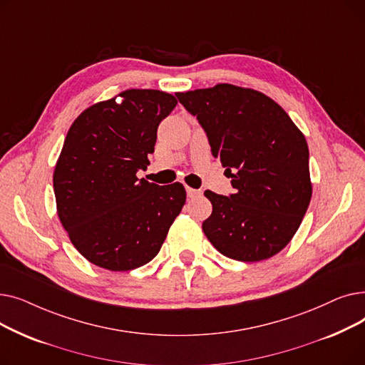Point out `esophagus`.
Returning a JSON list of instances; mask_svg holds the SVG:
<instances>
[{
  "label": "esophagus",
  "instance_id": "34e87169",
  "mask_svg": "<svg viewBox=\"0 0 365 365\" xmlns=\"http://www.w3.org/2000/svg\"><path fill=\"white\" fill-rule=\"evenodd\" d=\"M186 194H187L189 198H198V197L202 195V192H201L200 189H192V187H189V186H186Z\"/></svg>",
  "mask_w": 365,
  "mask_h": 365
}]
</instances>
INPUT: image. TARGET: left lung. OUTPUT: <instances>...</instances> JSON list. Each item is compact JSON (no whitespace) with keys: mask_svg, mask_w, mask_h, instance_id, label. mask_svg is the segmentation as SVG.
I'll return each instance as SVG.
<instances>
[{"mask_svg":"<svg viewBox=\"0 0 365 365\" xmlns=\"http://www.w3.org/2000/svg\"><path fill=\"white\" fill-rule=\"evenodd\" d=\"M197 117L234 194L205 190L213 205L202 231L223 256L259 262L279 253L312 197L309 149L287 112L266 94L232 84L178 93Z\"/></svg>","mask_w":365,"mask_h":365,"instance_id":"8db88e82","label":"left lung"}]
</instances>
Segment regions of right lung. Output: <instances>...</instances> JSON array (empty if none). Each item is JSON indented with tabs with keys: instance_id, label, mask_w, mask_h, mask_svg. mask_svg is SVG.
<instances>
[{
	"instance_id": "1",
	"label": "right lung",
	"mask_w": 365,
	"mask_h": 365,
	"mask_svg": "<svg viewBox=\"0 0 365 365\" xmlns=\"http://www.w3.org/2000/svg\"><path fill=\"white\" fill-rule=\"evenodd\" d=\"M176 105L173 94L131 88L87 108L71 125L53 187L65 231L90 263L115 272L146 264L182 212V183L160 186L136 176Z\"/></svg>"
}]
</instances>
